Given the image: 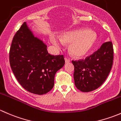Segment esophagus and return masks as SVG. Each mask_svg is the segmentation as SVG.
Masks as SVG:
<instances>
[{
	"label": "esophagus",
	"instance_id": "obj_1",
	"mask_svg": "<svg viewBox=\"0 0 121 121\" xmlns=\"http://www.w3.org/2000/svg\"><path fill=\"white\" fill-rule=\"evenodd\" d=\"M64 60H65V63H69V62L70 61V60H69V59H68L67 58H65H65H64Z\"/></svg>",
	"mask_w": 121,
	"mask_h": 121
}]
</instances>
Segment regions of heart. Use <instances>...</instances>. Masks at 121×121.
Masks as SVG:
<instances>
[{
    "mask_svg": "<svg viewBox=\"0 0 121 121\" xmlns=\"http://www.w3.org/2000/svg\"><path fill=\"white\" fill-rule=\"evenodd\" d=\"M60 39L53 35L50 36L51 41L56 47H60L61 43L69 44V53L75 57H82L92 49L97 40V35L90 30H74L63 33Z\"/></svg>",
    "mask_w": 121,
    "mask_h": 121,
    "instance_id": "1",
    "label": "heart"
}]
</instances>
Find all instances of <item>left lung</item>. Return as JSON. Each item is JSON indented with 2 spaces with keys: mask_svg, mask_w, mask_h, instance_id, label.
<instances>
[{
  "mask_svg": "<svg viewBox=\"0 0 121 121\" xmlns=\"http://www.w3.org/2000/svg\"><path fill=\"white\" fill-rule=\"evenodd\" d=\"M113 49L111 41L102 44L99 48L85 60L72 61L74 66L75 86L88 92L99 87L104 82L111 69Z\"/></svg>",
  "mask_w": 121,
  "mask_h": 121,
  "instance_id": "obj_1",
  "label": "left lung"
}]
</instances>
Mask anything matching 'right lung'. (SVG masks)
<instances>
[{
	"label": "right lung",
	"instance_id": "obj_1",
	"mask_svg": "<svg viewBox=\"0 0 121 121\" xmlns=\"http://www.w3.org/2000/svg\"><path fill=\"white\" fill-rule=\"evenodd\" d=\"M46 44L34 36L24 22L12 40L11 68L18 82L29 92L43 95L54 85L55 74L65 64L64 56H52Z\"/></svg>",
	"mask_w": 121,
	"mask_h": 121
}]
</instances>
